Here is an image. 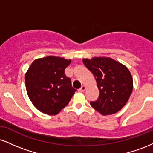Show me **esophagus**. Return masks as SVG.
Returning <instances> with one entry per match:
<instances>
[{"instance_id":"1","label":"esophagus","mask_w":153,"mask_h":153,"mask_svg":"<svg viewBox=\"0 0 153 153\" xmlns=\"http://www.w3.org/2000/svg\"><path fill=\"white\" fill-rule=\"evenodd\" d=\"M85 89H86V86H85V85H82L78 91H80V92H83V91H85Z\"/></svg>"}]
</instances>
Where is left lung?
I'll use <instances>...</instances> for the list:
<instances>
[{
	"label": "left lung",
	"instance_id": "obj_1",
	"mask_svg": "<svg viewBox=\"0 0 153 153\" xmlns=\"http://www.w3.org/2000/svg\"><path fill=\"white\" fill-rule=\"evenodd\" d=\"M94 75L99 90V99L91 101V106L103 116L113 114L125 106L133 89L129 69L110 57L82 59Z\"/></svg>",
	"mask_w": 153,
	"mask_h": 153
}]
</instances>
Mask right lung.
<instances>
[{"mask_svg": "<svg viewBox=\"0 0 153 153\" xmlns=\"http://www.w3.org/2000/svg\"><path fill=\"white\" fill-rule=\"evenodd\" d=\"M71 59L48 56L36 59L25 74L27 94L39 111L56 115L65 107L77 90L72 87L71 78L65 70Z\"/></svg>", "mask_w": 153, "mask_h": 153, "instance_id": "add662e5", "label": "right lung"}]
</instances>
